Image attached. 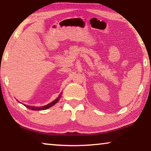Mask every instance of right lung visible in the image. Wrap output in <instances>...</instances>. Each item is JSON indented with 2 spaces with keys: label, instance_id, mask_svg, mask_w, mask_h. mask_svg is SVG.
I'll return each mask as SVG.
<instances>
[{
  "label": "right lung",
  "instance_id": "obj_1",
  "mask_svg": "<svg viewBox=\"0 0 151 151\" xmlns=\"http://www.w3.org/2000/svg\"><path fill=\"white\" fill-rule=\"evenodd\" d=\"M61 95H62V93H60V94L59 96H58V98L56 99L54 101L51 102L50 103H49L48 104H47V105H45V106H31L24 105H24L26 106V107H27V108L29 109H31V110H32V111H42V110H45V109H47L48 108H50V107L52 106L53 105H54V104H55L58 101H59V99H60V97H61ZM18 102H19V101H18Z\"/></svg>",
  "mask_w": 151,
  "mask_h": 151
}]
</instances>
